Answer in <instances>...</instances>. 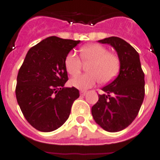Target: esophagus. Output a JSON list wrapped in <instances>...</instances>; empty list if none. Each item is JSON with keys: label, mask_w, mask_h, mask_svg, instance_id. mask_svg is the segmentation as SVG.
<instances>
[{"label": "esophagus", "mask_w": 160, "mask_h": 160, "mask_svg": "<svg viewBox=\"0 0 160 160\" xmlns=\"http://www.w3.org/2000/svg\"><path fill=\"white\" fill-rule=\"evenodd\" d=\"M86 93H87V91H85V90L80 91V95H82V96H84V95L86 94Z\"/></svg>", "instance_id": "34e87169"}]
</instances>
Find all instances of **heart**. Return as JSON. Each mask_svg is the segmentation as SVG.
<instances>
[{"instance_id":"heart-1","label":"heart","mask_w":160,"mask_h":160,"mask_svg":"<svg viewBox=\"0 0 160 160\" xmlns=\"http://www.w3.org/2000/svg\"><path fill=\"white\" fill-rule=\"evenodd\" d=\"M80 58L74 53H69L65 58L64 65L68 74L76 76L82 68V61L89 73L79 75L70 80V84L79 89H88L98 80L106 84L117 76L120 62L117 54L108 52L105 46L99 44H91L84 46L80 50Z\"/></svg>"}]
</instances>
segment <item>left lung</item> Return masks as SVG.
I'll list each match as a JSON object with an SVG mask.
<instances>
[{
    "instance_id": "1",
    "label": "left lung",
    "mask_w": 160,
    "mask_h": 160,
    "mask_svg": "<svg viewBox=\"0 0 160 160\" xmlns=\"http://www.w3.org/2000/svg\"><path fill=\"white\" fill-rule=\"evenodd\" d=\"M116 50L120 62L119 73L103 87V94L92 107L95 122L107 132H115L127 128L137 117L145 97V75L139 54L123 39L111 37L100 40Z\"/></svg>"
}]
</instances>
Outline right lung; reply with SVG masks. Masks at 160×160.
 <instances>
[{"label":"right lung","mask_w":160,"mask_h":160,"mask_svg":"<svg viewBox=\"0 0 160 160\" xmlns=\"http://www.w3.org/2000/svg\"><path fill=\"white\" fill-rule=\"evenodd\" d=\"M80 41L47 37L28 50L18 71L17 102L28 123L41 132L61 127L80 97L75 87H64L68 80L64 61Z\"/></svg>","instance_id":"add662e5"}]
</instances>
